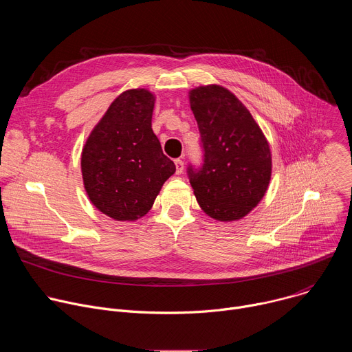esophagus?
<instances>
[{
	"instance_id": "obj_1",
	"label": "esophagus",
	"mask_w": 352,
	"mask_h": 352,
	"mask_svg": "<svg viewBox=\"0 0 352 352\" xmlns=\"http://www.w3.org/2000/svg\"><path fill=\"white\" fill-rule=\"evenodd\" d=\"M182 171H184V162L181 159H177L175 160V173L181 174Z\"/></svg>"
}]
</instances>
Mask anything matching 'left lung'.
Returning a JSON list of instances; mask_svg holds the SVG:
<instances>
[{
    "label": "left lung",
    "mask_w": 352,
    "mask_h": 352,
    "mask_svg": "<svg viewBox=\"0 0 352 352\" xmlns=\"http://www.w3.org/2000/svg\"><path fill=\"white\" fill-rule=\"evenodd\" d=\"M189 103L204 147L202 167H188L197 204L212 219L239 220L267 190L272 177L267 139L249 110L223 86L192 89Z\"/></svg>",
    "instance_id": "obj_1"
}]
</instances>
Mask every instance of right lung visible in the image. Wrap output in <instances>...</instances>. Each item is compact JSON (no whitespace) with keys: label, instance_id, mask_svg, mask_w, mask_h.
I'll return each mask as SVG.
<instances>
[{"label":"right lung","instance_id":"add662e5","mask_svg":"<svg viewBox=\"0 0 352 352\" xmlns=\"http://www.w3.org/2000/svg\"><path fill=\"white\" fill-rule=\"evenodd\" d=\"M155 100L146 89L121 93L82 150V177L90 202L118 221L143 217L175 173L152 129Z\"/></svg>","mask_w":352,"mask_h":352}]
</instances>
